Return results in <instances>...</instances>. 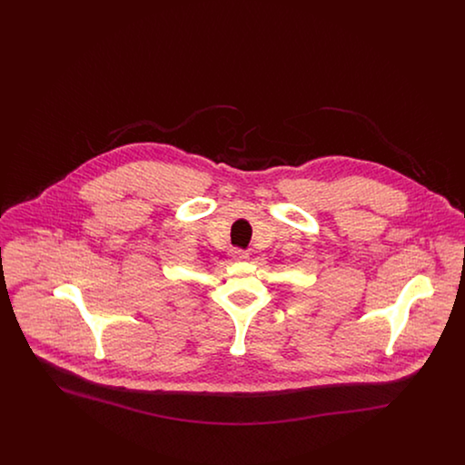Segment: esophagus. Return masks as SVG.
I'll return each instance as SVG.
<instances>
[{
  "label": "esophagus",
  "instance_id": "1",
  "mask_svg": "<svg viewBox=\"0 0 465 465\" xmlns=\"http://www.w3.org/2000/svg\"><path fill=\"white\" fill-rule=\"evenodd\" d=\"M249 258V252L245 251H235V260H247Z\"/></svg>",
  "mask_w": 465,
  "mask_h": 465
}]
</instances>
